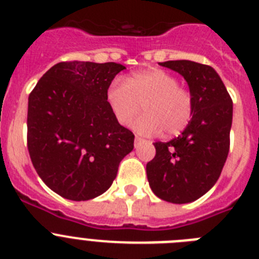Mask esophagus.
I'll return each instance as SVG.
<instances>
[{"label":"esophagus","mask_w":259,"mask_h":259,"mask_svg":"<svg viewBox=\"0 0 259 259\" xmlns=\"http://www.w3.org/2000/svg\"><path fill=\"white\" fill-rule=\"evenodd\" d=\"M141 141H144L143 139H141V137H139V136H136V137H135V146H137V145H139V144H140Z\"/></svg>","instance_id":"obj_1"}]
</instances>
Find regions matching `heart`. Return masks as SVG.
<instances>
[{"instance_id": "b5f03b06", "label": "heart", "mask_w": 259, "mask_h": 259, "mask_svg": "<svg viewBox=\"0 0 259 259\" xmlns=\"http://www.w3.org/2000/svg\"><path fill=\"white\" fill-rule=\"evenodd\" d=\"M106 101L116 122L127 125L143 105L144 114L132 123L137 134L178 135L188 125L193 114V98L180 88L175 76L159 68L139 71L127 79L114 80Z\"/></svg>"}]
</instances>
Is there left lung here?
<instances>
[{"label":"left lung","instance_id":"left-lung-1","mask_svg":"<svg viewBox=\"0 0 259 259\" xmlns=\"http://www.w3.org/2000/svg\"><path fill=\"white\" fill-rule=\"evenodd\" d=\"M163 67L182 75L193 98L188 125L168 143H154L155 157L146 164L153 193L172 203L198 200L222 172L232 125V100L212 67L192 61H167Z\"/></svg>","mask_w":259,"mask_h":259}]
</instances>
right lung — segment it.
I'll use <instances>...</instances> for the list:
<instances>
[{
    "label": "right lung",
    "mask_w": 259,
    "mask_h": 259,
    "mask_svg": "<svg viewBox=\"0 0 259 259\" xmlns=\"http://www.w3.org/2000/svg\"><path fill=\"white\" fill-rule=\"evenodd\" d=\"M124 66L61 62L42 75L28 97L27 143L41 180L71 201L105 193L135 136L116 122L106 92Z\"/></svg>",
    "instance_id": "1"
}]
</instances>
